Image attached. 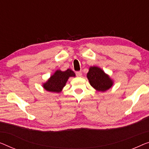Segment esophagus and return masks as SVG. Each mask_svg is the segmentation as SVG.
<instances>
[{
  "mask_svg": "<svg viewBox=\"0 0 149 149\" xmlns=\"http://www.w3.org/2000/svg\"><path fill=\"white\" fill-rule=\"evenodd\" d=\"M75 74H76L77 77H81L82 75V73L81 72H75Z\"/></svg>",
  "mask_w": 149,
  "mask_h": 149,
  "instance_id": "34e87169",
  "label": "esophagus"
}]
</instances>
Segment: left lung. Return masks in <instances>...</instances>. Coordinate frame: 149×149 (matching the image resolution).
Returning <instances> with one entry per match:
<instances>
[{
	"label": "left lung",
	"mask_w": 149,
	"mask_h": 149,
	"mask_svg": "<svg viewBox=\"0 0 149 149\" xmlns=\"http://www.w3.org/2000/svg\"><path fill=\"white\" fill-rule=\"evenodd\" d=\"M87 77L90 85L100 92H105L113 85V81L109 75L105 74L102 69L96 66L90 68Z\"/></svg>",
	"instance_id": "8db88e82"
}]
</instances>
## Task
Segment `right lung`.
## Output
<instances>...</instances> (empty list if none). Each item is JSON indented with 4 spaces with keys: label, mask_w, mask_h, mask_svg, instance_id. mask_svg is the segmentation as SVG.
I'll return each instance as SVG.
<instances>
[{
    "label": "right lung",
    "mask_w": 149,
    "mask_h": 149,
    "mask_svg": "<svg viewBox=\"0 0 149 149\" xmlns=\"http://www.w3.org/2000/svg\"><path fill=\"white\" fill-rule=\"evenodd\" d=\"M75 74L70 69L62 72L57 70L50 78L43 84V88L48 92H60L65 86V84L70 77H75Z\"/></svg>",
    "instance_id": "add662e5"
}]
</instances>
